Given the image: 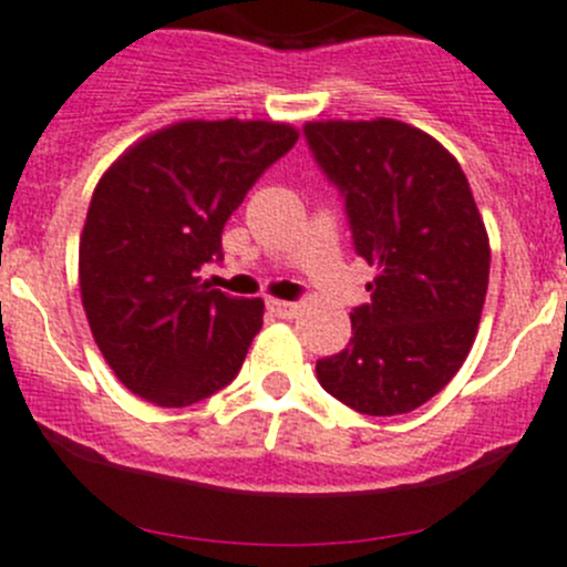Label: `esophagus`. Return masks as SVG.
Returning <instances> with one entry per match:
<instances>
[{
  "label": "esophagus",
  "instance_id": "esophagus-1",
  "mask_svg": "<svg viewBox=\"0 0 567 567\" xmlns=\"http://www.w3.org/2000/svg\"><path fill=\"white\" fill-rule=\"evenodd\" d=\"M268 313L277 316V319H293L299 313V305L296 301H282V299H268L266 301Z\"/></svg>",
  "mask_w": 567,
  "mask_h": 567
}]
</instances>
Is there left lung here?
Segmentation results:
<instances>
[{
    "mask_svg": "<svg viewBox=\"0 0 567 567\" xmlns=\"http://www.w3.org/2000/svg\"><path fill=\"white\" fill-rule=\"evenodd\" d=\"M316 162L347 198L355 251L374 266L352 341L316 378L349 409L409 414L451 383L478 332L489 237L442 142L400 120L305 123Z\"/></svg>",
    "mask_w": 567,
    "mask_h": 567,
    "instance_id": "left-lung-1",
    "label": "left lung"
}]
</instances>
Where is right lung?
I'll use <instances>...</instances> for the list:
<instances>
[{"mask_svg":"<svg viewBox=\"0 0 567 567\" xmlns=\"http://www.w3.org/2000/svg\"><path fill=\"white\" fill-rule=\"evenodd\" d=\"M299 131L268 120H182L142 136L97 182L81 231V299L111 372L162 409L229 385L262 299L200 282L220 231Z\"/></svg>","mask_w":567,"mask_h":567,"instance_id":"right-lung-1","label":"right lung"}]
</instances>
